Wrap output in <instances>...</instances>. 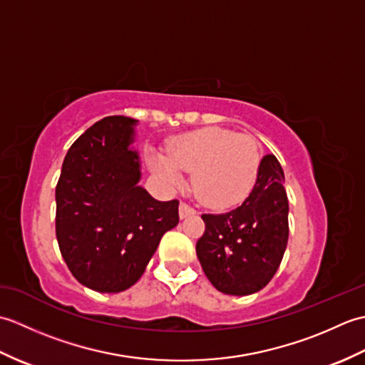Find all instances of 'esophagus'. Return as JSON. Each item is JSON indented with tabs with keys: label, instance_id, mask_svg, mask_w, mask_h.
Listing matches in <instances>:
<instances>
[{
	"label": "esophagus",
	"instance_id": "1",
	"mask_svg": "<svg viewBox=\"0 0 365 365\" xmlns=\"http://www.w3.org/2000/svg\"><path fill=\"white\" fill-rule=\"evenodd\" d=\"M191 215H196V210H195V208L190 207L188 204L182 202V204H180V207H178V216H180V220L188 218V216H191Z\"/></svg>",
	"mask_w": 365,
	"mask_h": 365
}]
</instances>
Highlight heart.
I'll return each instance as SVG.
<instances>
[{
	"label": "heart",
	"instance_id": "obj_1",
	"mask_svg": "<svg viewBox=\"0 0 365 365\" xmlns=\"http://www.w3.org/2000/svg\"><path fill=\"white\" fill-rule=\"evenodd\" d=\"M147 163L168 188H180L192 173V190L208 208H229L250 195L260 166L255 139L220 127H204L175 136L169 153L150 150Z\"/></svg>",
	"mask_w": 365,
	"mask_h": 365
}]
</instances>
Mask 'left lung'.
<instances>
[{"label": "left lung", "instance_id": "left-lung-1", "mask_svg": "<svg viewBox=\"0 0 365 365\" xmlns=\"http://www.w3.org/2000/svg\"><path fill=\"white\" fill-rule=\"evenodd\" d=\"M204 235L196 254L216 290L246 297L262 290L281 265L289 240V200L284 170L265 155L243 204L222 215H202Z\"/></svg>", "mask_w": 365, "mask_h": 365}]
</instances>
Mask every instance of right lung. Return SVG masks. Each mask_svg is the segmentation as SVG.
<instances>
[{
  "mask_svg": "<svg viewBox=\"0 0 365 365\" xmlns=\"http://www.w3.org/2000/svg\"><path fill=\"white\" fill-rule=\"evenodd\" d=\"M138 120L110 115L68 149L56 185V238L76 281L119 293L139 281L165 232L178 224V200L139 187L133 147Z\"/></svg>",
  "mask_w": 365,
  "mask_h": 365,
  "instance_id": "1",
  "label": "right lung"
}]
</instances>
